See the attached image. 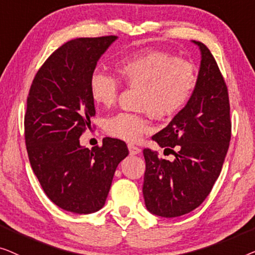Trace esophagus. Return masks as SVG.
Listing matches in <instances>:
<instances>
[{
	"mask_svg": "<svg viewBox=\"0 0 255 255\" xmlns=\"http://www.w3.org/2000/svg\"><path fill=\"white\" fill-rule=\"evenodd\" d=\"M128 149H129V153H130V155H137V153L141 152V149H139L138 146H136L135 144H132V143H129Z\"/></svg>",
	"mask_w": 255,
	"mask_h": 255,
	"instance_id": "obj_1",
	"label": "esophagus"
}]
</instances>
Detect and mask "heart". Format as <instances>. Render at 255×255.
Wrapping results in <instances>:
<instances>
[{"mask_svg": "<svg viewBox=\"0 0 255 255\" xmlns=\"http://www.w3.org/2000/svg\"><path fill=\"white\" fill-rule=\"evenodd\" d=\"M118 80L128 88L138 89L137 107L159 119H170L181 112L194 92L198 81L195 66L189 60L175 57L158 49H141L116 61ZM112 75L95 71L89 81L91 99L111 106L119 93V82ZM106 131L123 141H136L151 129L145 113L120 112L105 123Z\"/></svg>", "mask_w": 255, "mask_h": 255, "instance_id": "b5f03b06", "label": "heart"}]
</instances>
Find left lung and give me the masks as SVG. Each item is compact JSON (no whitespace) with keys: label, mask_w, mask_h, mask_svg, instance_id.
Wrapping results in <instances>:
<instances>
[{"label":"left lung","mask_w":255,"mask_h":255,"mask_svg":"<svg viewBox=\"0 0 255 255\" xmlns=\"http://www.w3.org/2000/svg\"><path fill=\"white\" fill-rule=\"evenodd\" d=\"M193 42L201 51L194 92L185 109L152 136L175 158L170 162L151 149L143 150L145 207L167 218L191 213L206 200L221 173L231 138L227 84L207 46Z\"/></svg>","instance_id":"obj_1"}]
</instances>
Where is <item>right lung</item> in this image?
I'll return each instance as SVG.
<instances>
[{
  "label": "right lung",
  "instance_id": "add662e5",
  "mask_svg": "<svg viewBox=\"0 0 255 255\" xmlns=\"http://www.w3.org/2000/svg\"><path fill=\"white\" fill-rule=\"evenodd\" d=\"M117 35L77 38L52 53L35 74L24 117L25 144L45 194L61 209L91 214L105 204L126 143L105 137L90 150L80 136L96 114L89 81Z\"/></svg>",
  "mask_w": 255,
  "mask_h": 255
}]
</instances>
